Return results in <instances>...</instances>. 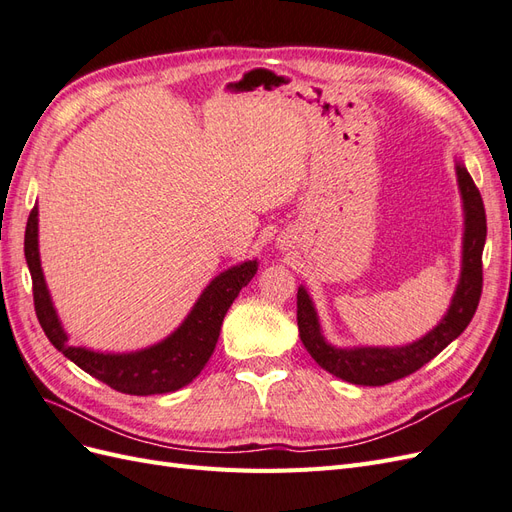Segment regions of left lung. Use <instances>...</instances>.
Listing matches in <instances>:
<instances>
[{
	"label": "left lung",
	"instance_id": "8db88e82",
	"mask_svg": "<svg viewBox=\"0 0 512 512\" xmlns=\"http://www.w3.org/2000/svg\"><path fill=\"white\" fill-rule=\"evenodd\" d=\"M457 181L466 213L463 230L461 277L453 294L451 307L427 335L408 346L397 348H335L322 337L316 309L307 290L297 292V322L301 342L312 359L329 374L361 386H382L406 378L429 363L448 344L457 339L470 324L480 292H483V247L487 239V218L480 192L463 164H457Z\"/></svg>",
	"mask_w": 512,
	"mask_h": 512
}]
</instances>
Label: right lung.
<instances>
[{"instance_id": "right-lung-1", "label": "right lung", "mask_w": 512, "mask_h": 512, "mask_svg": "<svg viewBox=\"0 0 512 512\" xmlns=\"http://www.w3.org/2000/svg\"><path fill=\"white\" fill-rule=\"evenodd\" d=\"M25 260L34 282L36 316L49 342L89 376L126 395L173 393L190 384L203 371L218 344L228 307L258 269L256 260H247L220 273L200 294L181 327L160 344L128 354H104L68 344L40 267L38 205L29 213L25 228Z\"/></svg>"}]
</instances>
